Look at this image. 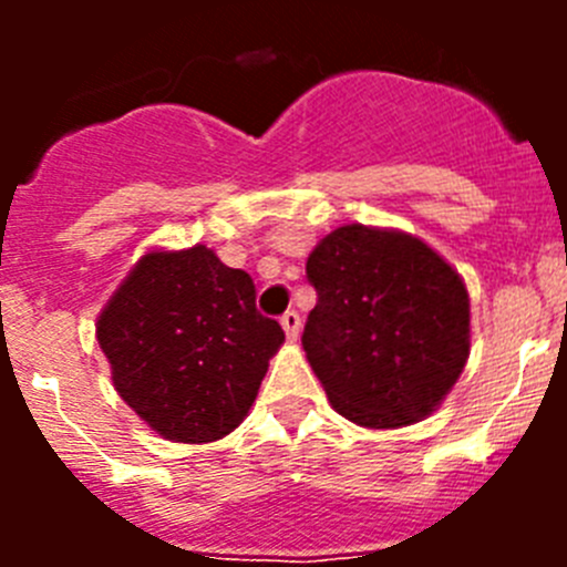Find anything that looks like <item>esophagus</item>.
Here are the masks:
<instances>
[{"label":"esophagus","mask_w":567,"mask_h":567,"mask_svg":"<svg viewBox=\"0 0 567 567\" xmlns=\"http://www.w3.org/2000/svg\"><path fill=\"white\" fill-rule=\"evenodd\" d=\"M280 327H284V332H287V338H292V340H298V334H300V315L295 312H287V315H280Z\"/></svg>","instance_id":"obj_1"}]
</instances>
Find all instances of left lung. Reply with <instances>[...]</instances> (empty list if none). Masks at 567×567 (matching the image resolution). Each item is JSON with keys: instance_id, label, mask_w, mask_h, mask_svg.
Wrapping results in <instances>:
<instances>
[{"instance_id": "1", "label": "left lung", "mask_w": 567, "mask_h": 567, "mask_svg": "<svg viewBox=\"0 0 567 567\" xmlns=\"http://www.w3.org/2000/svg\"><path fill=\"white\" fill-rule=\"evenodd\" d=\"M318 303L303 352L334 412L365 429L432 414L468 360V292L432 247L394 229L338 227L307 260Z\"/></svg>"}]
</instances>
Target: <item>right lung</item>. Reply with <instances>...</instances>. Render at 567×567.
Listing matches in <instances>:
<instances>
[{
	"label": "right lung",
	"instance_id": "1",
	"mask_svg": "<svg viewBox=\"0 0 567 567\" xmlns=\"http://www.w3.org/2000/svg\"><path fill=\"white\" fill-rule=\"evenodd\" d=\"M115 392L175 443H209L249 414L278 320L255 309V284L207 247L147 252L99 315Z\"/></svg>",
	"mask_w": 567,
	"mask_h": 567
}]
</instances>
